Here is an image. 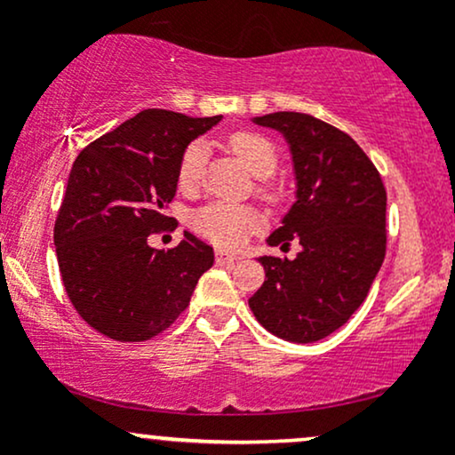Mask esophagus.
Masks as SVG:
<instances>
[{
    "mask_svg": "<svg viewBox=\"0 0 455 455\" xmlns=\"http://www.w3.org/2000/svg\"><path fill=\"white\" fill-rule=\"evenodd\" d=\"M216 260L218 263H235V260H239V257L237 254H228V252H224V250H218Z\"/></svg>",
    "mask_w": 455,
    "mask_h": 455,
    "instance_id": "1",
    "label": "esophagus"
}]
</instances>
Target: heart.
Returning a JSON list of instances; mask_svg holds the SVG:
<instances>
[{"instance_id": "heart-1", "label": "heart", "mask_w": 455, "mask_h": 455, "mask_svg": "<svg viewBox=\"0 0 455 455\" xmlns=\"http://www.w3.org/2000/svg\"><path fill=\"white\" fill-rule=\"evenodd\" d=\"M228 145L239 160L248 166V171L257 177H269L278 166V151L274 143L260 132L252 130H239L228 137ZM207 162V143L196 139L184 149L177 166V180L184 190H192L201 184L203 171H205ZM263 192L271 195L267 186H263ZM263 218L254 207L248 205H235L227 201H213L210 205L201 207L192 213V227L203 237L212 239L213 243L222 245V248H237L254 231H259Z\"/></svg>"}]
</instances>
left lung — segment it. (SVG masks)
I'll return each instance as SVG.
<instances>
[{
  "label": "left lung",
  "mask_w": 455,
  "mask_h": 455,
  "mask_svg": "<svg viewBox=\"0 0 455 455\" xmlns=\"http://www.w3.org/2000/svg\"><path fill=\"white\" fill-rule=\"evenodd\" d=\"M254 124L282 132L295 169V203L269 245L293 260L260 257L263 286L248 299L257 321L289 342H316L363 304L385 259L387 192L377 166L342 130L306 113H269Z\"/></svg>",
  "instance_id": "obj_1"
}]
</instances>
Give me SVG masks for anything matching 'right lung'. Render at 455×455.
Returning <instances> with one entry per match:
<instances>
[{"label": "right lung", "mask_w": 455, "mask_h": 455, "mask_svg": "<svg viewBox=\"0 0 455 455\" xmlns=\"http://www.w3.org/2000/svg\"><path fill=\"white\" fill-rule=\"evenodd\" d=\"M220 119L148 108L72 164L55 220L57 263L78 315L111 340L143 342L173 325L213 265L212 245L188 231L171 250L148 239L169 227L184 149Z\"/></svg>", "instance_id": "1"}]
</instances>
